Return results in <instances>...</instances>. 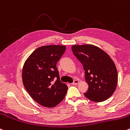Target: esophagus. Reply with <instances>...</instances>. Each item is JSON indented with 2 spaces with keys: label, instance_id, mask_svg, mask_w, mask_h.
<instances>
[{
  "label": "esophagus",
  "instance_id": "1",
  "mask_svg": "<svg viewBox=\"0 0 130 130\" xmlns=\"http://www.w3.org/2000/svg\"><path fill=\"white\" fill-rule=\"evenodd\" d=\"M78 83H79V81H78V80H77V79H75V80H74L73 82L72 83V85H78Z\"/></svg>",
  "mask_w": 130,
  "mask_h": 130
}]
</instances>
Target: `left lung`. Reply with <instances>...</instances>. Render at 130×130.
Wrapping results in <instances>:
<instances>
[{"label": "left lung", "instance_id": "left-lung-1", "mask_svg": "<svg viewBox=\"0 0 130 130\" xmlns=\"http://www.w3.org/2000/svg\"><path fill=\"white\" fill-rule=\"evenodd\" d=\"M73 53L83 64L88 89L85 93L94 102H102L111 96L116 89L118 74L109 55L95 45H75Z\"/></svg>", "mask_w": 130, "mask_h": 130}]
</instances>
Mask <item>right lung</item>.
Here are the masks:
<instances>
[{"instance_id": "add662e5", "label": "right lung", "mask_w": 130, "mask_h": 130, "mask_svg": "<svg viewBox=\"0 0 130 130\" xmlns=\"http://www.w3.org/2000/svg\"><path fill=\"white\" fill-rule=\"evenodd\" d=\"M66 50L65 45L40 47L24 64L22 79L26 90L36 102L45 107L60 103L68 86L60 80L57 63Z\"/></svg>"}]
</instances>
